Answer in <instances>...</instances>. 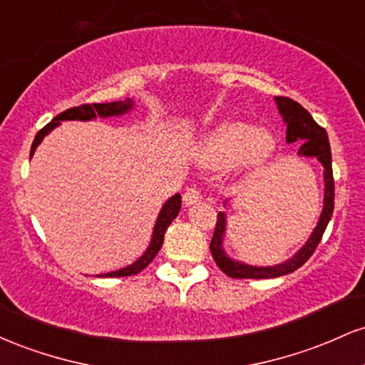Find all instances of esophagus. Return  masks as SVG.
<instances>
[{"label": "esophagus", "instance_id": "1", "mask_svg": "<svg viewBox=\"0 0 365 365\" xmlns=\"http://www.w3.org/2000/svg\"><path fill=\"white\" fill-rule=\"evenodd\" d=\"M200 199H202V195H200V192L197 190V188H188L185 194H183V204H185L187 207L194 206V204L199 202Z\"/></svg>", "mask_w": 365, "mask_h": 365}]
</instances>
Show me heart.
Returning a JSON list of instances; mask_svg holds the SVG:
<instances>
[{
    "label": "heart",
    "instance_id": "b5f03b06",
    "mask_svg": "<svg viewBox=\"0 0 365 365\" xmlns=\"http://www.w3.org/2000/svg\"><path fill=\"white\" fill-rule=\"evenodd\" d=\"M271 133L249 123H225L209 132L199 148L197 159L209 168H226L237 165H255L273 153Z\"/></svg>",
    "mask_w": 365,
    "mask_h": 365
}]
</instances>
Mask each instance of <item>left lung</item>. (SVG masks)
Returning a JSON list of instances; mask_svg holds the SVG:
<instances>
[{"label":"left lung","mask_w":365,"mask_h":365,"mask_svg":"<svg viewBox=\"0 0 365 365\" xmlns=\"http://www.w3.org/2000/svg\"><path fill=\"white\" fill-rule=\"evenodd\" d=\"M276 108H278L279 115L287 125V142L288 144H302L300 145L297 156L300 158H316L322 165V180H324V199H322V211L317 221L316 228L312 230L311 237L307 242L292 255L290 259L282 264H274V266H252L237 259L230 257L225 250V237H226V225H228V216L225 211H220L216 221L215 235H212L211 249L212 257L220 269L230 278H250V279H267V278H278V276L290 274L300 266L307 262L319 245L322 233H324L326 226H328L331 216H333L334 209V180H333V168H331V149L328 142V133L326 130L319 127L314 121L305 108L300 106L299 103L288 98H274ZM226 206V202H225Z\"/></svg>","instance_id":"obj_1"}]
</instances>
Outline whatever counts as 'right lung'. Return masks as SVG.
Listing matches in <instances>:
<instances>
[{"instance_id":"1","label":"right lung","mask_w":365,"mask_h":365,"mask_svg":"<svg viewBox=\"0 0 365 365\" xmlns=\"http://www.w3.org/2000/svg\"><path fill=\"white\" fill-rule=\"evenodd\" d=\"M135 103L132 99H125V101H115V103H103V104H82V106L70 108V110L60 113L56 118H53L43 130H39L36 135L34 142H32L31 148V158L34 156L37 145L43 142V139L48 133H51L54 128L60 127L61 121H91L94 118H111V116H123L127 115L128 111L133 110ZM180 207H182V195L175 194L170 197L165 204H163L161 211H159L156 223H154L153 235H150L149 247L145 249V252L140 255L137 261H133L128 266L121 267L118 271H111V273H103L98 274V278H120V276H132L140 273L145 266H149V262L156 257L159 249L163 247V242H165V233L171 225V221L178 216Z\"/></svg>"}]
</instances>
